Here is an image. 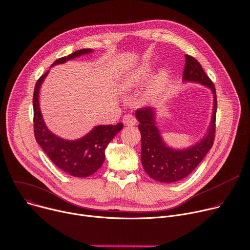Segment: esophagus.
<instances>
[{
	"mask_svg": "<svg viewBox=\"0 0 250 250\" xmlns=\"http://www.w3.org/2000/svg\"><path fill=\"white\" fill-rule=\"evenodd\" d=\"M123 123L125 125L130 126V125H135L137 124V120L135 116H132L131 114H125L123 118Z\"/></svg>",
	"mask_w": 250,
	"mask_h": 250,
	"instance_id": "1",
	"label": "esophagus"
}]
</instances>
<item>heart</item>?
<instances>
[{
  "label": "heart",
  "mask_w": 250,
  "mask_h": 250,
  "mask_svg": "<svg viewBox=\"0 0 250 250\" xmlns=\"http://www.w3.org/2000/svg\"><path fill=\"white\" fill-rule=\"evenodd\" d=\"M153 67L151 63L148 62H143L134 69H131L123 79L121 88L125 92H128L131 90H135L149 79L152 75ZM169 74L168 72L162 69L160 70L149 82V84L144 94L143 101L145 103H153L156 99L161 96V94L166 89V85H167Z\"/></svg>",
  "instance_id": "heart-1"
}]
</instances>
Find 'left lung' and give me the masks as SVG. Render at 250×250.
I'll return each instance as SVG.
<instances>
[{"mask_svg": "<svg viewBox=\"0 0 250 250\" xmlns=\"http://www.w3.org/2000/svg\"><path fill=\"white\" fill-rule=\"evenodd\" d=\"M185 59L183 82L199 83L209 88L213 95L212 116L205 136L190 146L173 147L164 141L157 126L156 108L145 107L136 111L142 135L141 161L143 168L149 177L161 183H175L189 176L210 151L214 141L217 109L214 84L204 72L201 64L194 57L185 55Z\"/></svg>", "mask_w": 250, "mask_h": 250, "instance_id": "1", "label": "left lung"}]
</instances>
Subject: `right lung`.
<instances>
[{
  "label": "right lung",
  "instance_id": "right-lung-1",
  "mask_svg": "<svg viewBox=\"0 0 250 250\" xmlns=\"http://www.w3.org/2000/svg\"><path fill=\"white\" fill-rule=\"evenodd\" d=\"M93 52L92 49H80L70 55L57 59L51 67L63 64L79 56ZM49 70L37 81L33 95L34 107V132L39 146L59 169L77 178H85L102 167L105 159V148L111 140L122 130L124 125H95L85 136L77 140H65L48 128L39 104V91Z\"/></svg>",
  "mask_w": 250,
  "mask_h": 250
}]
</instances>
